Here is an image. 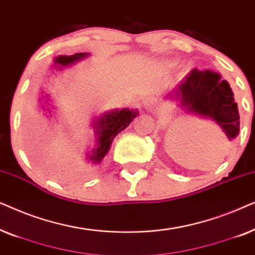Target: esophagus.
Wrapping results in <instances>:
<instances>
[{"label": "esophagus", "instance_id": "34e87169", "mask_svg": "<svg viewBox=\"0 0 255 255\" xmlns=\"http://www.w3.org/2000/svg\"><path fill=\"white\" fill-rule=\"evenodd\" d=\"M144 104L147 108H151L153 104H154V101H153V99L152 97H147V99H145L144 100Z\"/></svg>", "mask_w": 255, "mask_h": 255}]
</instances>
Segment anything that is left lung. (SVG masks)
<instances>
[{
	"label": "left lung",
	"instance_id": "left-lung-1",
	"mask_svg": "<svg viewBox=\"0 0 255 255\" xmlns=\"http://www.w3.org/2000/svg\"><path fill=\"white\" fill-rule=\"evenodd\" d=\"M168 97L176 100L187 113L210 118L230 140L239 134V113L233 92L218 73L191 69Z\"/></svg>",
	"mask_w": 255,
	"mask_h": 255
}]
</instances>
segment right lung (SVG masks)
I'll return each instance as SVG.
<instances>
[{"label": "right lung", "mask_w": 255, "mask_h": 255, "mask_svg": "<svg viewBox=\"0 0 255 255\" xmlns=\"http://www.w3.org/2000/svg\"><path fill=\"white\" fill-rule=\"evenodd\" d=\"M88 53H76L73 55H59L54 59V65L61 69L65 66H72L86 57ZM138 116L137 110L122 109V110H113L103 114L102 116L94 121V128H95V133L97 135V144L92 153L88 155V159L93 163H100L104 156L109 152L110 146L116 135L125 130L133 118Z\"/></svg>", "instance_id": "obj_1"}]
</instances>
